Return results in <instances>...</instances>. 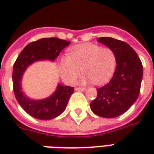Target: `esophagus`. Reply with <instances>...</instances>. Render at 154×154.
Listing matches in <instances>:
<instances>
[{"mask_svg":"<svg viewBox=\"0 0 154 154\" xmlns=\"http://www.w3.org/2000/svg\"><path fill=\"white\" fill-rule=\"evenodd\" d=\"M75 90L78 91H86V88H84V87H76Z\"/></svg>","mask_w":154,"mask_h":154,"instance_id":"1","label":"esophagus"}]
</instances>
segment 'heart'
<instances>
[{
    "label": "heart",
    "instance_id": "obj_1",
    "mask_svg": "<svg viewBox=\"0 0 154 154\" xmlns=\"http://www.w3.org/2000/svg\"><path fill=\"white\" fill-rule=\"evenodd\" d=\"M116 67V56L110 48L95 44H79L72 48L68 57H63L59 63L62 77L67 83L73 84L80 74L85 75L82 83L92 81L102 84L112 77Z\"/></svg>",
    "mask_w": 154,
    "mask_h": 154
}]
</instances>
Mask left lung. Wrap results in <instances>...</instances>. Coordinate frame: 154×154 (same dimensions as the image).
<instances>
[{"instance_id":"left-lung-1","label":"left lung","mask_w":154,"mask_h":154,"mask_svg":"<svg viewBox=\"0 0 154 154\" xmlns=\"http://www.w3.org/2000/svg\"><path fill=\"white\" fill-rule=\"evenodd\" d=\"M97 41L115 52L116 67L111 80L97 88V97L90 106L97 116L115 118L126 112L138 99L143 65L135 51L125 42L110 37H101Z\"/></svg>"}]
</instances>
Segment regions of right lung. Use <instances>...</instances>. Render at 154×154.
<instances>
[{
    "label": "right lung",
    "instance_id": "add662e5",
    "mask_svg": "<svg viewBox=\"0 0 154 154\" xmlns=\"http://www.w3.org/2000/svg\"><path fill=\"white\" fill-rule=\"evenodd\" d=\"M71 42L57 38H41L32 42L21 51L13 66V89L20 106L35 119L48 120L56 118L67 107L69 98L74 92V87L58 83L51 96L43 100H33L22 91L21 81L27 67L35 62L49 60L54 62L61 51Z\"/></svg>",
    "mask_w": 154,
    "mask_h": 154
}]
</instances>
